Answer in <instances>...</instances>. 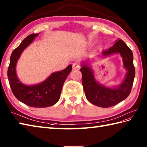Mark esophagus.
I'll list each match as a JSON object with an SVG mask.
<instances>
[{
	"label": "esophagus",
	"mask_w": 147,
	"mask_h": 147,
	"mask_svg": "<svg viewBox=\"0 0 147 147\" xmlns=\"http://www.w3.org/2000/svg\"><path fill=\"white\" fill-rule=\"evenodd\" d=\"M80 67V65L78 63H77V62L76 63H74L73 64V65H72V68H73V69H74V70L79 69Z\"/></svg>",
	"instance_id": "esophagus-1"
}]
</instances>
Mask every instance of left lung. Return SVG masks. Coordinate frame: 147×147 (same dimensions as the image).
<instances>
[{
	"label": "left lung",
	"instance_id": "left-lung-1",
	"mask_svg": "<svg viewBox=\"0 0 147 147\" xmlns=\"http://www.w3.org/2000/svg\"><path fill=\"white\" fill-rule=\"evenodd\" d=\"M115 53L121 55L127 73L123 82L113 88H107L97 82L88 64L85 63L82 64L80 70L82 75V86L86 97L94 105L103 108L113 107L125 100L130 94L135 76L132 51L123 40L119 39L113 46L103 51L102 55L107 56Z\"/></svg>",
	"mask_w": 147,
	"mask_h": 147
}]
</instances>
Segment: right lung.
I'll use <instances>...</instances> for the list:
<instances>
[{"label": "right lung", "instance_id": "right-lung-1", "mask_svg": "<svg viewBox=\"0 0 147 147\" xmlns=\"http://www.w3.org/2000/svg\"><path fill=\"white\" fill-rule=\"evenodd\" d=\"M38 35H29L13 51L10 57L7 77L11 90L18 100L30 107L45 108L53 105L59 100L63 86L71 71L72 66L70 65L64 70L53 73L46 80L38 84L27 86L20 82L16 73L17 61L24 49Z\"/></svg>", "mask_w": 147, "mask_h": 147}]
</instances>
